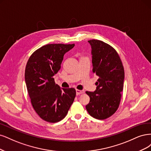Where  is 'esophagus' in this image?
<instances>
[{
	"instance_id": "34e87169",
	"label": "esophagus",
	"mask_w": 151,
	"mask_h": 151,
	"mask_svg": "<svg viewBox=\"0 0 151 151\" xmlns=\"http://www.w3.org/2000/svg\"><path fill=\"white\" fill-rule=\"evenodd\" d=\"M76 95H81V94L84 93L85 91L83 90H80L76 89Z\"/></svg>"
}]
</instances>
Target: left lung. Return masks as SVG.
Wrapping results in <instances>:
<instances>
[{"mask_svg": "<svg viewBox=\"0 0 151 151\" xmlns=\"http://www.w3.org/2000/svg\"><path fill=\"white\" fill-rule=\"evenodd\" d=\"M88 42L92 49V71L99 79L95 91H86L90 96L86 109L93 118L104 120L112 115L119 106L124 68L118 52L112 46L97 40Z\"/></svg>", "mask_w": 151, "mask_h": 151, "instance_id": "8db88e82", "label": "left lung"}]
</instances>
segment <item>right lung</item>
<instances>
[{"mask_svg": "<svg viewBox=\"0 0 151 151\" xmlns=\"http://www.w3.org/2000/svg\"><path fill=\"white\" fill-rule=\"evenodd\" d=\"M74 46L75 44H49L36 50L27 61L25 81L32 106L48 122L64 119L75 98V88L61 89L53 78L61 68L65 53Z\"/></svg>", "mask_w": 151, "mask_h": 151, "instance_id": "right-lung-1", "label": "right lung"}]
</instances>
